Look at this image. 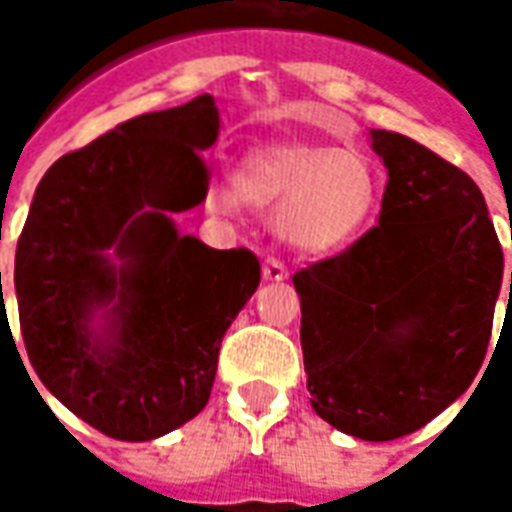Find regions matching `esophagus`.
I'll return each instance as SVG.
<instances>
[{
    "mask_svg": "<svg viewBox=\"0 0 512 512\" xmlns=\"http://www.w3.org/2000/svg\"><path fill=\"white\" fill-rule=\"evenodd\" d=\"M262 276H265L267 282H285L287 279L285 262H279L276 256H267L265 265H262Z\"/></svg>",
    "mask_w": 512,
    "mask_h": 512,
    "instance_id": "34e87169",
    "label": "esophagus"
}]
</instances>
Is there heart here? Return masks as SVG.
<instances>
[{"label": "heart", "mask_w": 512, "mask_h": 512, "mask_svg": "<svg viewBox=\"0 0 512 512\" xmlns=\"http://www.w3.org/2000/svg\"><path fill=\"white\" fill-rule=\"evenodd\" d=\"M233 187L213 193L222 210H273L279 239L302 253H333L362 236L382 199V176L370 159L327 145H267L247 153Z\"/></svg>", "instance_id": "heart-1"}]
</instances>
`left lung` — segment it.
Masks as SVG:
<instances>
[{
    "instance_id": "left-lung-1",
    "label": "left lung",
    "mask_w": 512,
    "mask_h": 512,
    "mask_svg": "<svg viewBox=\"0 0 512 512\" xmlns=\"http://www.w3.org/2000/svg\"><path fill=\"white\" fill-rule=\"evenodd\" d=\"M370 139L387 168L379 225L299 270L293 285L313 410L347 436L390 442L436 419L476 379L504 253L464 170L402 133Z\"/></svg>"
}]
</instances>
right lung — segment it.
Masks as SVG:
<instances>
[{
    "label": "right lung",
    "instance_id": "add662e5",
    "mask_svg": "<svg viewBox=\"0 0 512 512\" xmlns=\"http://www.w3.org/2000/svg\"><path fill=\"white\" fill-rule=\"evenodd\" d=\"M216 136L210 93L128 119L50 165L22 227L30 364L110 439H159L205 407L222 336L262 279L250 250H213L173 222L205 202Z\"/></svg>",
    "mask_w": 512,
    "mask_h": 512
}]
</instances>
